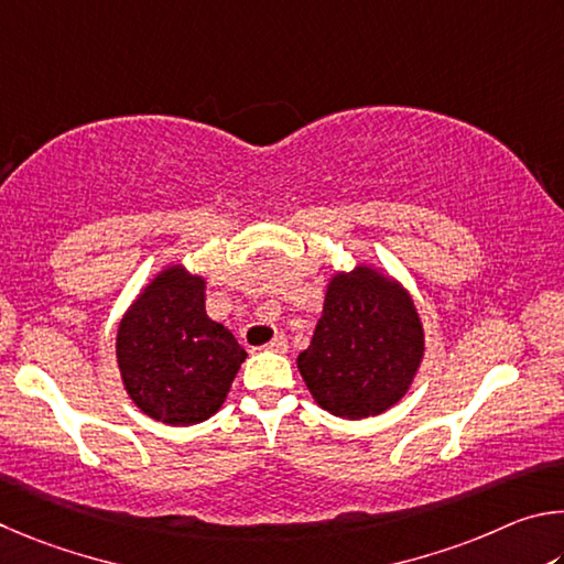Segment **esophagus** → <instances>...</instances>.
Listing matches in <instances>:
<instances>
[{
	"label": "esophagus",
	"mask_w": 564,
	"mask_h": 564,
	"mask_svg": "<svg viewBox=\"0 0 564 564\" xmlns=\"http://www.w3.org/2000/svg\"><path fill=\"white\" fill-rule=\"evenodd\" d=\"M262 349H267V351H276V354H284L290 349V344H288V339L284 337H274L270 344H264Z\"/></svg>",
	"instance_id": "34e87169"
}]
</instances>
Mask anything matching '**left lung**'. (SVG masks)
Here are the masks:
<instances>
[{"label":"left lung","mask_w":564,"mask_h":564,"mask_svg":"<svg viewBox=\"0 0 564 564\" xmlns=\"http://www.w3.org/2000/svg\"><path fill=\"white\" fill-rule=\"evenodd\" d=\"M423 354L426 334L411 292L383 267L359 262L329 276L297 369L324 411L361 421L406 397Z\"/></svg>","instance_id":"8db88e82"}]
</instances>
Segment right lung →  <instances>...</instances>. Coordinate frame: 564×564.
<instances>
[{
	"label": "right lung",
	"instance_id": "obj_1",
	"mask_svg": "<svg viewBox=\"0 0 564 564\" xmlns=\"http://www.w3.org/2000/svg\"><path fill=\"white\" fill-rule=\"evenodd\" d=\"M205 276L165 264L128 304L116 332L123 389L148 419L193 426L223 409L247 359L230 329L205 312Z\"/></svg>",
	"mask_w": 564,
	"mask_h": 564
}]
</instances>
